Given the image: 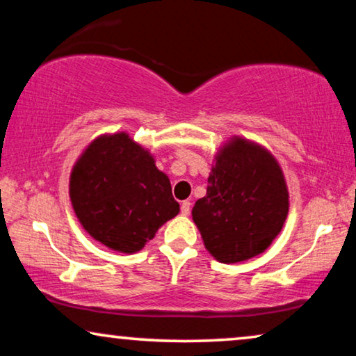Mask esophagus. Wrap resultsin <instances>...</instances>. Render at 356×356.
Wrapping results in <instances>:
<instances>
[{
  "label": "esophagus",
  "mask_w": 356,
  "mask_h": 356,
  "mask_svg": "<svg viewBox=\"0 0 356 356\" xmlns=\"http://www.w3.org/2000/svg\"><path fill=\"white\" fill-rule=\"evenodd\" d=\"M189 212H191V202L183 201L181 202V213L183 216H189Z\"/></svg>",
  "instance_id": "1"
}]
</instances>
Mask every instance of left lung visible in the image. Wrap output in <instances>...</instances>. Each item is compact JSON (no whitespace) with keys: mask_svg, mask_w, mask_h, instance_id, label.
Here are the masks:
<instances>
[{"mask_svg":"<svg viewBox=\"0 0 356 356\" xmlns=\"http://www.w3.org/2000/svg\"><path fill=\"white\" fill-rule=\"evenodd\" d=\"M286 213L289 191L277 160L259 145L235 138L216 157L193 220L209 252L233 264L267 250Z\"/></svg>","mask_w":356,"mask_h":356,"instance_id":"1","label":"left lung"}]
</instances>
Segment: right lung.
Returning <instances> with one entry per match:
<instances>
[{
    "instance_id": "right-lung-1",
    "label": "right lung",
    "mask_w": 356,
    "mask_h": 356,
    "mask_svg": "<svg viewBox=\"0 0 356 356\" xmlns=\"http://www.w3.org/2000/svg\"><path fill=\"white\" fill-rule=\"evenodd\" d=\"M70 194L86 232L120 252L143 250L179 212L167 175L124 133L102 136L86 149L72 168Z\"/></svg>"
}]
</instances>
